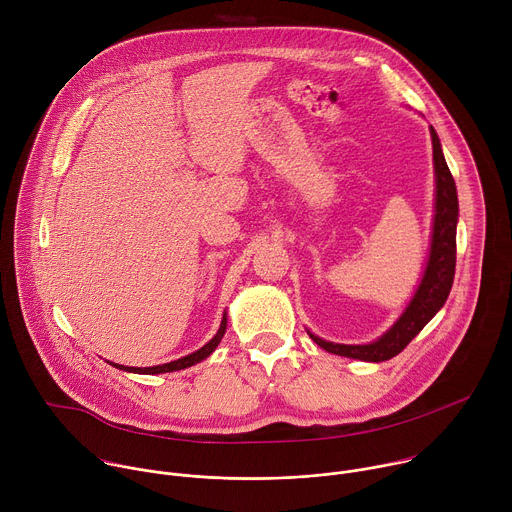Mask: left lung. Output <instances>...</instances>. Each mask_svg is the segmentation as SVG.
I'll return each instance as SVG.
<instances>
[{
  "label": "left lung",
  "instance_id": "1",
  "mask_svg": "<svg viewBox=\"0 0 512 512\" xmlns=\"http://www.w3.org/2000/svg\"><path fill=\"white\" fill-rule=\"evenodd\" d=\"M431 145H433V174H435V198H433V225H431V243L429 255L415 289L413 298L405 306L403 314L395 320V324L377 340L367 344H338L324 340L316 334L310 338L324 348L326 352L367 360V362H383L397 356L421 330L423 326L440 312L450 296L456 271V227H458V192L452 172L446 164L440 137L435 129L429 127Z\"/></svg>",
  "mask_w": 512,
  "mask_h": 512
}]
</instances>
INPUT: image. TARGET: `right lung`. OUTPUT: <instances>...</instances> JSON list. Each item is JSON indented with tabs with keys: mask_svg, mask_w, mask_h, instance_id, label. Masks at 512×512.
<instances>
[{
	"mask_svg": "<svg viewBox=\"0 0 512 512\" xmlns=\"http://www.w3.org/2000/svg\"><path fill=\"white\" fill-rule=\"evenodd\" d=\"M225 332H227V312L223 314L221 326H218L216 334H214L202 348H198L196 352H190V354H186V356H182V358H178V360H172V362H166V364H158V367H143V369H141V367H123V364H117V362H109V364H113V367L119 369V371L135 373V375H160V373L182 371V369H188V367H192V364H196V362L208 358V356L216 350V346L221 344Z\"/></svg>",
	"mask_w": 512,
	"mask_h": 512,
	"instance_id": "right-lung-1",
	"label": "right lung"
}]
</instances>
